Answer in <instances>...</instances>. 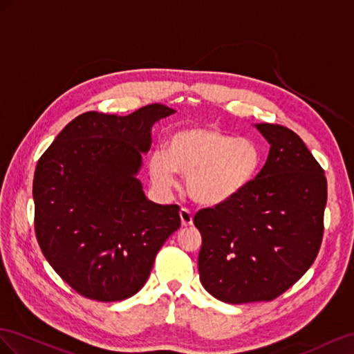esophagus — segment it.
Masks as SVG:
<instances>
[{
    "label": "esophagus",
    "instance_id": "1",
    "mask_svg": "<svg viewBox=\"0 0 354 354\" xmlns=\"http://www.w3.org/2000/svg\"><path fill=\"white\" fill-rule=\"evenodd\" d=\"M179 216H180V222H183L184 227L193 225V214H191V212H189L188 209H185V207L180 209Z\"/></svg>",
    "mask_w": 354,
    "mask_h": 354
}]
</instances>
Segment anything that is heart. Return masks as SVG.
<instances>
[{"instance_id": "obj_1", "label": "heart", "mask_w": 354, "mask_h": 354, "mask_svg": "<svg viewBox=\"0 0 354 354\" xmlns=\"http://www.w3.org/2000/svg\"><path fill=\"white\" fill-rule=\"evenodd\" d=\"M262 163L259 147L212 126H185L167 139V151L156 149L148 160L154 185L170 193L176 174L187 176V194L194 203L216 207L239 197L254 183Z\"/></svg>"}]
</instances>
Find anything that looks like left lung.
<instances>
[{
    "label": "left lung",
    "instance_id": "left-lung-1",
    "mask_svg": "<svg viewBox=\"0 0 354 354\" xmlns=\"http://www.w3.org/2000/svg\"><path fill=\"white\" fill-rule=\"evenodd\" d=\"M264 167L225 205L198 210L201 285L230 304L271 301L306 274L323 239L325 171L290 129L261 123Z\"/></svg>",
    "mask_w": 354,
    "mask_h": 354
}]
</instances>
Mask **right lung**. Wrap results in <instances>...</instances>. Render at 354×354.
Listing matches in <instances>:
<instances>
[{"label": "right lung", "instance_id": "obj_1", "mask_svg": "<svg viewBox=\"0 0 354 354\" xmlns=\"http://www.w3.org/2000/svg\"><path fill=\"white\" fill-rule=\"evenodd\" d=\"M176 113L151 104L129 115L88 111L65 126L35 167V234L43 255L80 295L127 299L180 227L178 205L149 201L136 174L151 127Z\"/></svg>", "mask_w": 354, "mask_h": 354}]
</instances>
